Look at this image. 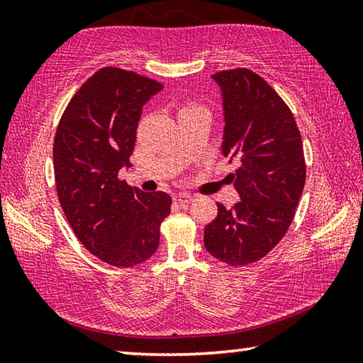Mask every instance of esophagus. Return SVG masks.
<instances>
[{"label":"esophagus","mask_w":363,"mask_h":363,"mask_svg":"<svg viewBox=\"0 0 363 363\" xmlns=\"http://www.w3.org/2000/svg\"><path fill=\"white\" fill-rule=\"evenodd\" d=\"M192 200H194V196L189 194H176L174 195V201H177L181 206H187Z\"/></svg>","instance_id":"34e87169"}]
</instances>
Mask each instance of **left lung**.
<instances>
[{
  "instance_id": "1",
  "label": "left lung",
  "mask_w": 363,
  "mask_h": 363,
  "mask_svg": "<svg viewBox=\"0 0 363 363\" xmlns=\"http://www.w3.org/2000/svg\"><path fill=\"white\" fill-rule=\"evenodd\" d=\"M223 94L224 157L238 162L230 174L240 201L205 227L208 253L229 266L259 261L294 218L306 182L303 140L291 110L264 78L248 69L213 75Z\"/></svg>"
}]
</instances>
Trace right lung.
Masks as SVG:
<instances>
[{
  "mask_svg": "<svg viewBox=\"0 0 363 363\" xmlns=\"http://www.w3.org/2000/svg\"><path fill=\"white\" fill-rule=\"evenodd\" d=\"M163 84L134 72L104 67L77 91L54 138L57 196L84 248L116 267L149 259L171 196L145 194L118 179L130 168L143 106Z\"/></svg>",
  "mask_w": 363,
  "mask_h": 363,
  "instance_id": "right-lung-1",
  "label": "right lung"
}]
</instances>
